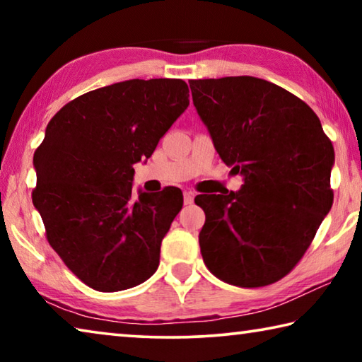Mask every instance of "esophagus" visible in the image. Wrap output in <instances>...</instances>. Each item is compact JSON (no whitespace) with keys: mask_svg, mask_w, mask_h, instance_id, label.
<instances>
[{"mask_svg":"<svg viewBox=\"0 0 362 362\" xmlns=\"http://www.w3.org/2000/svg\"><path fill=\"white\" fill-rule=\"evenodd\" d=\"M193 199H194V193L193 192H185L183 193V201H185V204H192L193 203Z\"/></svg>","mask_w":362,"mask_h":362,"instance_id":"esophagus-1","label":"esophagus"}]
</instances>
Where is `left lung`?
<instances>
[{"label":"left lung","instance_id":"obj_1","mask_svg":"<svg viewBox=\"0 0 362 362\" xmlns=\"http://www.w3.org/2000/svg\"><path fill=\"white\" fill-rule=\"evenodd\" d=\"M193 103L240 192L199 194V247L223 283L262 287L302 259L334 203V146L303 100L254 76L192 79Z\"/></svg>","mask_w":362,"mask_h":362}]
</instances>
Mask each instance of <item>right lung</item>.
I'll return each instance as SVG.
<instances>
[{
	"label": "right lung",
	"instance_id": "right-lung-1",
	"mask_svg": "<svg viewBox=\"0 0 362 362\" xmlns=\"http://www.w3.org/2000/svg\"><path fill=\"white\" fill-rule=\"evenodd\" d=\"M188 97L182 79H129L76 97L49 121L33 156V204L52 249L95 291L131 289L158 269L183 196L175 187L136 196L134 164L151 156Z\"/></svg>",
	"mask_w": 362,
	"mask_h": 362
}]
</instances>
